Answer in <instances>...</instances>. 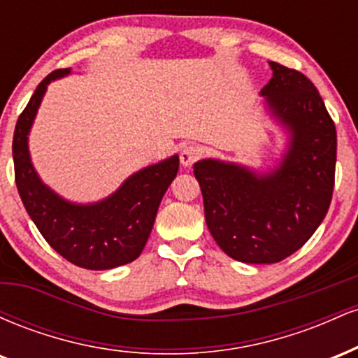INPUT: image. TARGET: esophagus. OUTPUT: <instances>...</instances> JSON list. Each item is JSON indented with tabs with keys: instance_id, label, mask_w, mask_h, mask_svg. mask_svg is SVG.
<instances>
[{
	"instance_id": "obj_1",
	"label": "esophagus",
	"mask_w": 358,
	"mask_h": 358,
	"mask_svg": "<svg viewBox=\"0 0 358 358\" xmlns=\"http://www.w3.org/2000/svg\"><path fill=\"white\" fill-rule=\"evenodd\" d=\"M200 155H202V148L200 146L196 145L185 146L182 153H180V163H182L183 166H192L193 163L200 158Z\"/></svg>"
}]
</instances>
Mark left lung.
Returning <instances> with one entry per match:
<instances>
[{
	"instance_id": "left-lung-1",
	"label": "left lung",
	"mask_w": 358,
	"mask_h": 358,
	"mask_svg": "<svg viewBox=\"0 0 358 358\" xmlns=\"http://www.w3.org/2000/svg\"><path fill=\"white\" fill-rule=\"evenodd\" d=\"M269 65L273 77L261 96L289 133L279 166L259 175L219 159L193 165L212 237L249 264H273L303 248L327 215L335 185L336 129L322 96L301 72Z\"/></svg>"
}]
</instances>
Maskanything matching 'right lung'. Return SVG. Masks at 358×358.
<instances>
[{
    "label": "right lung",
    "instance_id": "add662e5",
    "mask_svg": "<svg viewBox=\"0 0 358 358\" xmlns=\"http://www.w3.org/2000/svg\"><path fill=\"white\" fill-rule=\"evenodd\" d=\"M71 73H48L16 121L13 134L15 182L20 199L43 239L62 257L84 269H113L133 262L145 249L163 195L178 173V156L131 175L113 195L96 203H72L40 180L28 151L36 110L47 85Z\"/></svg>",
    "mask_w": 358,
    "mask_h": 358
}]
</instances>
